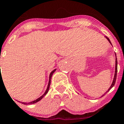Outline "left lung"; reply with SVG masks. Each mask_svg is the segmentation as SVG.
Here are the masks:
<instances>
[{"label": "left lung", "instance_id": "obj_1", "mask_svg": "<svg viewBox=\"0 0 124 124\" xmlns=\"http://www.w3.org/2000/svg\"><path fill=\"white\" fill-rule=\"evenodd\" d=\"M106 38H107V39L108 40L109 42L111 43V42H110V40L108 38H107V37H106ZM112 44V43H111ZM115 55H116V54H115ZM117 57H116V60H115V76H114V78H113V82H112V85H111V86L110 87V88L108 89V90L107 91V92H108V91H109L110 90V89L113 87V86H114V85H115V81H116V79H117ZM106 92V93H107ZM103 96H104V94Z\"/></svg>", "mask_w": 124, "mask_h": 124}]
</instances>
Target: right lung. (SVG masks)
I'll return each instance as SVG.
<instances>
[{
  "instance_id": "1",
  "label": "right lung",
  "mask_w": 124,
  "mask_h": 124,
  "mask_svg": "<svg viewBox=\"0 0 124 124\" xmlns=\"http://www.w3.org/2000/svg\"><path fill=\"white\" fill-rule=\"evenodd\" d=\"M55 70H56V69H54V70H53L52 72H51L50 74V77H49V82H48V85L47 89H46V91H45V93H44V94H43V95L41 96V97H39V98H38V99H37V100H36L33 101H31V102H29V103H24V102H21L22 103L24 104V105H30V104H34V103H35L38 102V101H39V100H41V99H42L44 97V96L45 95V94H46V93H47V92H48V89H49V88H50V85L51 78H52V75H53V74H54V72L55 71Z\"/></svg>"
}]
</instances>
